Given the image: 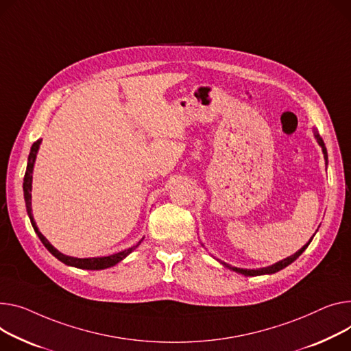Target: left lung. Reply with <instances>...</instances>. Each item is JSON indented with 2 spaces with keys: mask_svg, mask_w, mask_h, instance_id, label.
<instances>
[{
  "mask_svg": "<svg viewBox=\"0 0 351 351\" xmlns=\"http://www.w3.org/2000/svg\"><path fill=\"white\" fill-rule=\"evenodd\" d=\"M315 136H316V139H317V143H319V145L322 147V149H323V154H324V158L328 159V151H326V147H324V143H323V139L320 138V135L317 134V132H315ZM313 239V237H312ZM312 239L309 240V243L312 241ZM309 243L306 244V245H303L299 251H296L293 255H291V256H288V258H285V260H282V261H279V263H276V264H274V265H271V267H267V268H260V269H243V268H234V267H230V265H227V264H224L227 268H230V269H232V271H236V272H239V274H243V275H245V276H256V275H264V274H274V272H278V271H281L282 268H285V267H288L289 264H292L298 256L306 250V247L309 245Z\"/></svg>",
  "mask_w": 351,
  "mask_h": 351,
  "instance_id": "8db88e82",
  "label": "left lung"
}]
</instances>
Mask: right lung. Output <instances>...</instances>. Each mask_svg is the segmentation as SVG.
<instances>
[{
    "label": "right lung",
    "mask_w": 351,
    "mask_h": 351,
    "mask_svg": "<svg viewBox=\"0 0 351 351\" xmlns=\"http://www.w3.org/2000/svg\"><path fill=\"white\" fill-rule=\"evenodd\" d=\"M39 144H40V139H38L36 143H34L32 148H31V152H29V156H28V167H27V172H25V176H23V197H25V204H27V212H28V216L31 219V223H32V227L35 230V232L38 234L39 240L42 241V244L48 248V251L56 256V258L59 261H62L63 264L66 265H70V267H76V268H82V269H104V268H110L112 265H115L117 263H120L123 258H125V256L132 252L139 244H141V241H139L136 245L128 248V250H124L121 252H117V254H112V255H108V256H99V258H73V256H67V255H63L62 252H59L56 248L52 247V244L46 240L42 232L38 230L35 221H34V217H32V207H31V189H32V171H34V163H35V158H36V152H38V148H39Z\"/></svg>",
    "instance_id": "add662e5"
}]
</instances>
